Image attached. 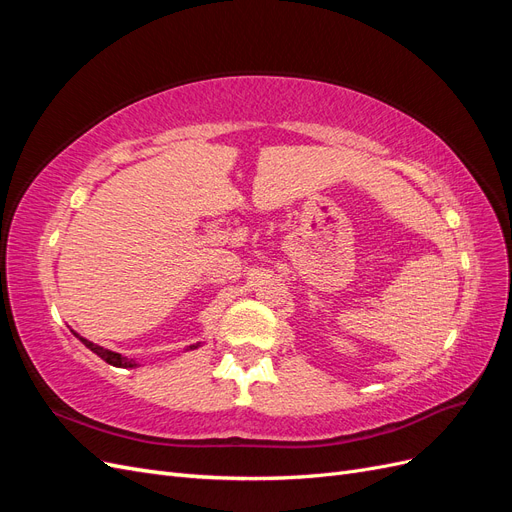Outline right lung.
<instances>
[{"label":"right lung","instance_id":"right-lung-1","mask_svg":"<svg viewBox=\"0 0 512 512\" xmlns=\"http://www.w3.org/2000/svg\"><path fill=\"white\" fill-rule=\"evenodd\" d=\"M76 335V333H74ZM79 337V335H76ZM81 342L91 350V352H96L100 359H104L108 365H115V367H134L136 363L134 361H128L126 356H121V354H117V352H113V350H106V348H102V346H96V344H91L89 339H85V337H79ZM190 348H196V346H190Z\"/></svg>","mask_w":512,"mask_h":512}]
</instances>
